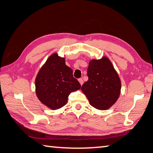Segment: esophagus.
Listing matches in <instances>:
<instances>
[{
    "mask_svg": "<svg viewBox=\"0 0 153 153\" xmlns=\"http://www.w3.org/2000/svg\"><path fill=\"white\" fill-rule=\"evenodd\" d=\"M78 81H79V83H80V85H83V79H82V78H80V79H78Z\"/></svg>",
    "mask_w": 153,
    "mask_h": 153,
    "instance_id": "1",
    "label": "esophagus"
}]
</instances>
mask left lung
Wrapping results in <instances>:
<instances>
[{"mask_svg":"<svg viewBox=\"0 0 153 153\" xmlns=\"http://www.w3.org/2000/svg\"><path fill=\"white\" fill-rule=\"evenodd\" d=\"M89 79L82 87L90 105L98 110H107L114 105L121 92V80L109 58L89 61Z\"/></svg>","mask_w":153,"mask_h":153,"instance_id":"left-lung-1","label":"left lung"}]
</instances>
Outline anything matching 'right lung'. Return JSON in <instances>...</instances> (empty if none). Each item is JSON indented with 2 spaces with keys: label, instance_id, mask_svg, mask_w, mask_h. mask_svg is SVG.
<instances>
[{
  "label": "right lung",
  "instance_id": "obj_1",
  "mask_svg": "<svg viewBox=\"0 0 153 153\" xmlns=\"http://www.w3.org/2000/svg\"><path fill=\"white\" fill-rule=\"evenodd\" d=\"M72 74V70L65 63V58L56 53L52 54L35 78V93L41 102L51 110L66 105L70 94L81 88Z\"/></svg>",
  "mask_w": 153,
  "mask_h": 153
}]
</instances>
